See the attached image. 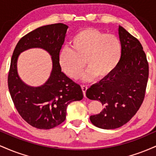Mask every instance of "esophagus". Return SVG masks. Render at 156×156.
Returning <instances> with one entry per match:
<instances>
[{"label": "esophagus", "instance_id": "esophagus-1", "mask_svg": "<svg viewBox=\"0 0 156 156\" xmlns=\"http://www.w3.org/2000/svg\"><path fill=\"white\" fill-rule=\"evenodd\" d=\"M81 88H82V91H83V95L84 97L86 96V92H87V89H88V87L87 85H81Z\"/></svg>", "mask_w": 156, "mask_h": 156}]
</instances>
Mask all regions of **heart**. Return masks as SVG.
Wrapping results in <instances>:
<instances>
[{
    "label": "heart",
    "mask_w": 156,
    "mask_h": 156,
    "mask_svg": "<svg viewBox=\"0 0 156 156\" xmlns=\"http://www.w3.org/2000/svg\"><path fill=\"white\" fill-rule=\"evenodd\" d=\"M70 45L71 48H64L60 52L58 62L64 72L74 79L81 76L85 63L89 69L83 75L84 79L92 80L95 76L104 79L115 70L122 54L121 42L115 35L94 28L77 32Z\"/></svg>",
    "instance_id": "obj_1"
}]
</instances>
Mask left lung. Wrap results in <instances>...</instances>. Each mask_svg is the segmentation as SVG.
<instances>
[{
  "instance_id": "8db88e82",
  "label": "left lung",
  "mask_w": 156,
  "mask_h": 156,
  "mask_svg": "<svg viewBox=\"0 0 156 156\" xmlns=\"http://www.w3.org/2000/svg\"><path fill=\"white\" fill-rule=\"evenodd\" d=\"M122 54L119 65L108 77L89 88L86 95L101 101L104 108L90 117L95 126L115 129L136 114L144 101L149 64L141 44L124 28L119 27Z\"/></svg>"
}]
</instances>
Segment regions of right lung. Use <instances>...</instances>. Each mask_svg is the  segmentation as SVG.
I'll return each mask as SVG.
<instances>
[{"instance_id": "1", "label": "right lung", "mask_w": 156, "mask_h": 156, "mask_svg": "<svg viewBox=\"0 0 156 156\" xmlns=\"http://www.w3.org/2000/svg\"><path fill=\"white\" fill-rule=\"evenodd\" d=\"M68 26L63 23L39 27L20 39L13 52L8 75V87L16 109L22 118L38 129H51L65 120L67 105L80 101L83 92L79 84L68 78L58 62ZM41 47L52 55L53 69L48 81L39 87H31L20 80L16 60L21 51Z\"/></svg>"}]
</instances>
